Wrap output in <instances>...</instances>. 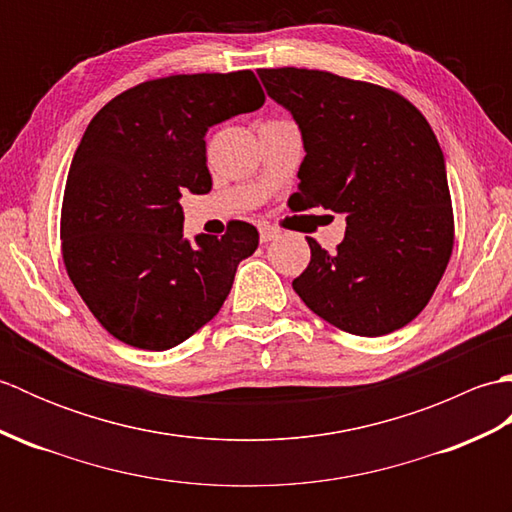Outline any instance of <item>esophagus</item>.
I'll return each mask as SVG.
<instances>
[{"mask_svg":"<svg viewBox=\"0 0 512 512\" xmlns=\"http://www.w3.org/2000/svg\"><path fill=\"white\" fill-rule=\"evenodd\" d=\"M281 235V231L277 226H273V224H259V239H262V242L266 244V242H270V239H275V237H279Z\"/></svg>","mask_w":512,"mask_h":512,"instance_id":"34e87169","label":"esophagus"}]
</instances>
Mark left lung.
<instances>
[{
	"instance_id": "1",
	"label": "left lung",
	"mask_w": 512,
	"mask_h": 512,
	"mask_svg": "<svg viewBox=\"0 0 512 512\" xmlns=\"http://www.w3.org/2000/svg\"><path fill=\"white\" fill-rule=\"evenodd\" d=\"M257 74L306 149L290 209L323 206L347 222L334 253L308 237L310 264L292 288L343 332L400 330L429 303L453 250L447 167L431 125L374 83L306 68Z\"/></svg>"
}]
</instances>
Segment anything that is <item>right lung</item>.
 Instances as JSON below:
<instances>
[{
    "label": "right lung",
    "instance_id": "obj_1",
    "mask_svg": "<svg viewBox=\"0 0 512 512\" xmlns=\"http://www.w3.org/2000/svg\"><path fill=\"white\" fill-rule=\"evenodd\" d=\"M264 101L250 70L173 74L118 94L90 121L65 182L61 253L114 339L162 352L220 312L259 233L235 220L222 237L202 233L191 244L180 198L211 191L209 127Z\"/></svg>",
    "mask_w": 512,
    "mask_h": 512
}]
</instances>
